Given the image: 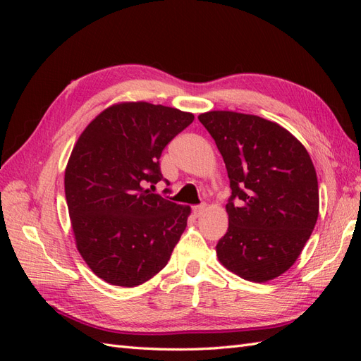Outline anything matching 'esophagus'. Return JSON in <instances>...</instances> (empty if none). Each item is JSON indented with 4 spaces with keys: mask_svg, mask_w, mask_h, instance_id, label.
<instances>
[{
    "mask_svg": "<svg viewBox=\"0 0 361 361\" xmlns=\"http://www.w3.org/2000/svg\"><path fill=\"white\" fill-rule=\"evenodd\" d=\"M204 204H197V206H192V212H194V215L195 216H200L202 214H203V211H204Z\"/></svg>",
    "mask_w": 361,
    "mask_h": 361,
    "instance_id": "obj_1",
    "label": "esophagus"
}]
</instances>
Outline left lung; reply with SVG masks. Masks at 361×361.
Masks as SVG:
<instances>
[{
    "label": "left lung",
    "instance_id": "left-lung-1",
    "mask_svg": "<svg viewBox=\"0 0 361 361\" xmlns=\"http://www.w3.org/2000/svg\"><path fill=\"white\" fill-rule=\"evenodd\" d=\"M199 120L215 140L232 190L218 260L248 281L281 276L301 255L319 214L309 152L289 130L259 116L207 111Z\"/></svg>",
    "mask_w": 361,
    "mask_h": 361
}]
</instances>
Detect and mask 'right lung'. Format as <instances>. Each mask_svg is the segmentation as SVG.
Masks as SVG:
<instances>
[{
  "label": "right lung",
  "instance_id": "obj_1",
  "mask_svg": "<svg viewBox=\"0 0 361 361\" xmlns=\"http://www.w3.org/2000/svg\"><path fill=\"white\" fill-rule=\"evenodd\" d=\"M192 120L178 108L122 102L96 116L73 146L64 192L76 248L110 285H143L179 243L191 207L145 185L162 179L164 147Z\"/></svg>",
  "mask_w": 361,
  "mask_h": 361
}]
</instances>
